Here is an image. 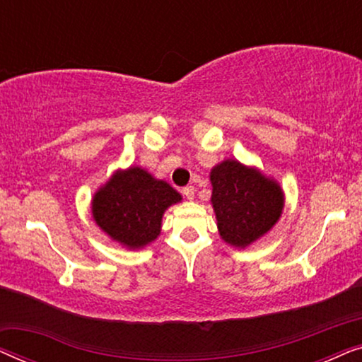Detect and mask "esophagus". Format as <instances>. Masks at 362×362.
I'll list each match as a JSON object with an SVG mask.
<instances>
[{
	"mask_svg": "<svg viewBox=\"0 0 362 362\" xmlns=\"http://www.w3.org/2000/svg\"><path fill=\"white\" fill-rule=\"evenodd\" d=\"M182 194H185L186 199H194V187L192 186L182 187Z\"/></svg>",
	"mask_w": 362,
	"mask_h": 362,
	"instance_id": "esophagus-1",
	"label": "esophagus"
}]
</instances>
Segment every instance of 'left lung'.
<instances>
[{
    "mask_svg": "<svg viewBox=\"0 0 362 362\" xmlns=\"http://www.w3.org/2000/svg\"><path fill=\"white\" fill-rule=\"evenodd\" d=\"M211 185L217 229L227 244L244 249L280 219L284 191L255 168L226 160L212 168Z\"/></svg>",
    "mask_w": 362,
    "mask_h": 362,
    "instance_id": "1",
    "label": "left lung"
}]
</instances>
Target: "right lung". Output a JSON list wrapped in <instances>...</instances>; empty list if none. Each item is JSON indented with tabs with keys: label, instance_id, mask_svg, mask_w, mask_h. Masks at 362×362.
I'll return each instance as SVG.
<instances>
[{
	"label": "right lung",
	"instance_id": "right-lung-1",
	"mask_svg": "<svg viewBox=\"0 0 362 362\" xmlns=\"http://www.w3.org/2000/svg\"><path fill=\"white\" fill-rule=\"evenodd\" d=\"M181 199L166 181L132 166L113 173L93 194L92 216L113 240L128 249H141L160 235L163 214Z\"/></svg>",
	"mask_w": 362,
	"mask_h": 362
}]
</instances>
